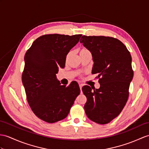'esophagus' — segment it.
I'll return each mask as SVG.
<instances>
[{"label":"esophagus","instance_id":"1","mask_svg":"<svg viewBox=\"0 0 149 149\" xmlns=\"http://www.w3.org/2000/svg\"><path fill=\"white\" fill-rule=\"evenodd\" d=\"M82 86H83V84H79V88H80L81 91V89H82Z\"/></svg>","mask_w":149,"mask_h":149}]
</instances>
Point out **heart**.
<instances>
[{
    "instance_id": "1",
    "label": "heart",
    "mask_w": 149,
    "mask_h": 149,
    "mask_svg": "<svg viewBox=\"0 0 149 149\" xmlns=\"http://www.w3.org/2000/svg\"><path fill=\"white\" fill-rule=\"evenodd\" d=\"M88 53H90V51H89L88 49H86V48H85V47H82L80 50H79V55H80V56H81V55L88 54ZM68 56H69V54L67 55V58L68 57Z\"/></svg>"
}]
</instances>
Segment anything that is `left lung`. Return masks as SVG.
<instances>
[{
	"mask_svg": "<svg viewBox=\"0 0 149 149\" xmlns=\"http://www.w3.org/2000/svg\"><path fill=\"white\" fill-rule=\"evenodd\" d=\"M80 42L92 54V74H98L100 84L93 91L89 86L82 88L87 98L85 112L92 121L105 124L119 115L128 99L133 77L131 54L121 41L111 37L83 36Z\"/></svg>",
	"mask_w": 149,
	"mask_h": 149,
	"instance_id": "1",
	"label": "left lung"
}]
</instances>
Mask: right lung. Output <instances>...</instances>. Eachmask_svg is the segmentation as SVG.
I'll use <instances>...</instances> for the list:
<instances>
[{"label":"right lung","instance_id":"add662e5","mask_svg":"<svg viewBox=\"0 0 149 149\" xmlns=\"http://www.w3.org/2000/svg\"><path fill=\"white\" fill-rule=\"evenodd\" d=\"M81 34H46L34 41L25 55L22 82L31 109L39 119L54 123L65 119L80 94L76 82L62 86L56 79L67 55Z\"/></svg>","mask_w":149,"mask_h":149}]
</instances>
